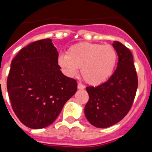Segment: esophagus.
Returning <instances> with one entry per match:
<instances>
[{
    "label": "esophagus",
    "instance_id": "obj_1",
    "mask_svg": "<svg viewBox=\"0 0 152 152\" xmlns=\"http://www.w3.org/2000/svg\"><path fill=\"white\" fill-rule=\"evenodd\" d=\"M77 88H78V89H80V90H83V89H84V88H85V86L83 85V84H82V83H78V86H77Z\"/></svg>",
    "mask_w": 152,
    "mask_h": 152
}]
</instances>
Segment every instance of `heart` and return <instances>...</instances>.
Listing matches in <instances>:
<instances>
[{
    "label": "heart",
    "instance_id": "1",
    "mask_svg": "<svg viewBox=\"0 0 152 152\" xmlns=\"http://www.w3.org/2000/svg\"><path fill=\"white\" fill-rule=\"evenodd\" d=\"M118 61L117 51L110 45L79 42L58 57V64L69 76H76L80 68L87 83L99 85L113 74Z\"/></svg>",
    "mask_w": 152,
    "mask_h": 152
}]
</instances>
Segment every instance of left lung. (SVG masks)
Returning a JSON list of instances; mask_svg holds the SVG:
<instances>
[{
	"label": "left lung",
	"instance_id": "1",
	"mask_svg": "<svg viewBox=\"0 0 152 152\" xmlns=\"http://www.w3.org/2000/svg\"><path fill=\"white\" fill-rule=\"evenodd\" d=\"M118 66L108 80L98 87H87L89 100L84 108L88 121L97 128H108L125 118L132 107L138 79L131 51L114 41Z\"/></svg>",
	"mask_w": 152,
	"mask_h": 152
}]
</instances>
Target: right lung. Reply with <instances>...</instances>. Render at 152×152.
Wrapping results in <instances>:
<instances>
[{"mask_svg":"<svg viewBox=\"0 0 152 152\" xmlns=\"http://www.w3.org/2000/svg\"><path fill=\"white\" fill-rule=\"evenodd\" d=\"M57 59V49L46 39L29 44L12 61L7 80L9 99L15 115L31 129L51 125L76 92V81L62 73Z\"/></svg>","mask_w":152,"mask_h":152,"instance_id":"right-lung-1","label":"right lung"}]
</instances>
